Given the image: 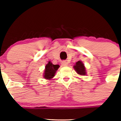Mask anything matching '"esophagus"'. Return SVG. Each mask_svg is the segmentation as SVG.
Wrapping results in <instances>:
<instances>
[{"mask_svg":"<svg viewBox=\"0 0 121 121\" xmlns=\"http://www.w3.org/2000/svg\"><path fill=\"white\" fill-rule=\"evenodd\" d=\"M61 64H62V65L64 66V67H65V66L68 65V63L67 62H66V61H63V62H62Z\"/></svg>","mask_w":121,"mask_h":121,"instance_id":"obj_1","label":"esophagus"}]
</instances>
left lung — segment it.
<instances>
[{
	"label": "left lung",
	"mask_w": 121,
	"mask_h": 121,
	"mask_svg": "<svg viewBox=\"0 0 121 121\" xmlns=\"http://www.w3.org/2000/svg\"><path fill=\"white\" fill-rule=\"evenodd\" d=\"M73 68L76 72L79 74V75L85 76L86 74V68L81 60H79L73 66Z\"/></svg>",
	"instance_id": "obj_1"
}]
</instances>
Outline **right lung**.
I'll return each mask as SVG.
<instances>
[{
  "instance_id": "add662e5",
  "label": "right lung",
  "mask_w": 121,
  "mask_h": 121,
  "mask_svg": "<svg viewBox=\"0 0 121 121\" xmlns=\"http://www.w3.org/2000/svg\"><path fill=\"white\" fill-rule=\"evenodd\" d=\"M59 67V65H54L51 61H48L45 67L44 73L43 74L44 79L47 80L52 79L55 76L56 73Z\"/></svg>"
}]
</instances>
